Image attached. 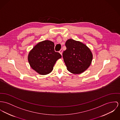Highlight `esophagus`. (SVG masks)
Wrapping results in <instances>:
<instances>
[{
    "label": "esophagus",
    "instance_id": "obj_1",
    "mask_svg": "<svg viewBox=\"0 0 120 120\" xmlns=\"http://www.w3.org/2000/svg\"><path fill=\"white\" fill-rule=\"evenodd\" d=\"M59 53L62 55V53H63V50L61 49L59 51Z\"/></svg>",
    "mask_w": 120,
    "mask_h": 120
}]
</instances>
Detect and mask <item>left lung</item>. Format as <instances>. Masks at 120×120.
<instances>
[{"label":"left lung","mask_w":120,"mask_h":120,"mask_svg":"<svg viewBox=\"0 0 120 120\" xmlns=\"http://www.w3.org/2000/svg\"><path fill=\"white\" fill-rule=\"evenodd\" d=\"M66 50L63 56L67 69L74 74L83 72L90 66L93 55L90 49L82 42L68 39L65 43Z\"/></svg>","instance_id":"obj_1"}]
</instances>
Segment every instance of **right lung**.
I'll return each instance as SVG.
<instances>
[{
	"label": "right lung",
	"mask_w": 120,
	"mask_h": 120,
	"mask_svg": "<svg viewBox=\"0 0 120 120\" xmlns=\"http://www.w3.org/2000/svg\"><path fill=\"white\" fill-rule=\"evenodd\" d=\"M61 55L54 50V43L46 40L39 42L29 52L28 61L30 67L38 73L45 75L51 73Z\"/></svg>",
	"instance_id": "add662e5"
}]
</instances>
